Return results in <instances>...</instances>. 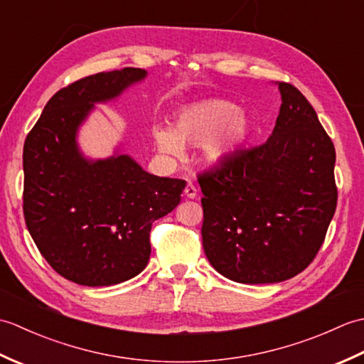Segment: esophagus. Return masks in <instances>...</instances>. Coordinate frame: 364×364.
Segmentation results:
<instances>
[{
	"label": "esophagus",
	"instance_id": "esophagus-1",
	"mask_svg": "<svg viewBox=\"0 0 364 364\" xmlns=\"http://www.w3.org/2000/svg\"><path fill=\"white\" fill-rule=\"evenodd\" d=\"M184 196H186L188 198H196L197 197V188L191 181L186 184V188H184Z\"/></svg>",
	"mask_w": 364,
	"mask_h": 364
}]
</instances>
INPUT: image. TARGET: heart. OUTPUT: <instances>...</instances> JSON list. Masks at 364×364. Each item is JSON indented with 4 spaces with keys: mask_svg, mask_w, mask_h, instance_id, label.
I'll return each mask as SVG.
<instances>
[{
    "mask_svg": "<svg viewBox=\"0 0 364 364\" xmlns=\"http://www.w3.org/2000/svg\"><path fill=\"white\" fill-rule=\"evenodd\" d=\"M249 133V120L227 100L211 98L189 105L180 111L173 131L153 128L159 150L180 154L183 144H203L205 156L218 162L233 153Z\"/></svg>",
    "mask_w": 364,
    "mask_h": 364,
    "instance_id": "heart-1",
    "label": "heart"
}]
</instances>
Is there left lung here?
Returning <instances> with one entry per match:
<instances>
[{
    "label": "left lung",
    "mask_w": 364,
    "mask_h": 364,
    "mask_svg": "<svg viewBox=\"0 0 364 364\" xmlns=\"http://www.w3.org/2000/svg\"><path fill=\"white\" fill-rule=\"evenodd\" d=\"M278 89L272 136L197 176L206 258L237 283L300 274L318 255L336 210L335 145L297 87L278 82Z\"/></svg>",
    "instance_id": "obj_1"
}]
</instances>
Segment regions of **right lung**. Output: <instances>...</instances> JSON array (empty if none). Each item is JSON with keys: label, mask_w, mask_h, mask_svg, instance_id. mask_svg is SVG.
Segmentation results:
<instances>
[{"label": "right lung", "mask_w": 364, "mask_h": 364, "mask_svg": "<svg viewBox=\"0 0 364 364\" xmlns=\"http://www.w3.org/2000/svg\"><path fill=\"white\" fill-rule=\"evenodd\" d=\"M146 72L86 76L58 90L23 146V213L46 262L67 280L111 286L141 274L150 231L180 203L186 181L151 175L127 154L87 161L76 131L94 103L119 97Z\"/></svg>", "instance_id": "1"}]
</instances>
